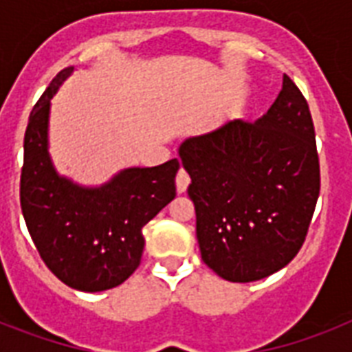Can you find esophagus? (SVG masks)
<instances>
[{"label":"esophagus","mask_w":352,"mask_h":352,"mask_svg":"<svg viewBox=\"0 0 352 352\" xmlns=\"http://www.w3.org/2000/svg\"><path fill=\"white\" fill-rule=\"evenodd\" d=\"M175 184H177V192L184 193L188 190V184H190V175H188V171L184 168L179 170L175 177Z\"/></svg>","instance_id":"34e87169"}]
</instances>
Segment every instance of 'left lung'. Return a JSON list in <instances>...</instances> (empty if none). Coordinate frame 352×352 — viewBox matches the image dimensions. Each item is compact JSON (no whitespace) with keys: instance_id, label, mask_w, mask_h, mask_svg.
I'll return each instance as SVG.
<instances>
[{"instance_id":"left-lung-1","label":"left lung","mask_w":352,"mask_h":352,"mask_svg":"<svg viewBox=\"0 0 352 352\" xmlns=\"http://www.w3.org/2000/svg\"><path fill=\"white\" fill-rule=\"evenodd\" d=\"M179 155L201 257L217 276L248 283L294 259L320 195V160L309 104L287 74L261 118L186 138Z\"/></svg>"}]
</instances>
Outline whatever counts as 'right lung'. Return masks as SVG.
<instances>
[{
    "mask_svg": "<svg viewBox=\"0 0 352 352\" xmlns=\"http://www.w3.org/2000/svg\"><path fill=\"white\" fill-rule=\"evenodd\" d=\"M73 67L60 71L36 102L23 140L19 201L41 259L71 289L100 292L140 265L144 225L175 197L179 160L127 168L96 188L58 175L49 155L51 98Z\"/></svg>",
    "mask_w": 352,
    "mask_h": 352,
    "instance_id": "add662e5",
    "label": "right lung"
}]
</instances>
